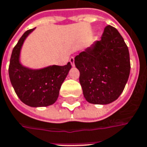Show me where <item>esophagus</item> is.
I'll return each instance as SVG.
<instances>
[{
	"mask_svg": "<svg viewBox=\"0 0 147 147\" xmlns=\"http://www.w3.org/2000/svg\"><path fill=\"white\" fill-rule=\"evenodd\" d=\"M70 62H71V64L72 66L75 65V59H74V57H71L70 58Z\"/></svg>",
	"mask_w": 147,
	"mask_h": 147,
	"instance_id": "esophagus-1",
	"label": "esophagus"
}]
</instances>
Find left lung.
I'll use <instances>...</instances> for the list:
<instances>
[{"label":"left lung","mask_w":147,"mask_h":147,"mask_svg":"<svg viewBox=\"0 0 147 147\" xmlns=\"http://www.w3.org/2000/svg\"><path fill=\"white\" fill-rule=\"evenodd\" d=\"M79 81L86 100L107 105L120 96L128 81L131 64L129 50L118 30L105 27L101 39L75 57Z\"/></svg>","instance_id":"8db88e82"}]
</instances>
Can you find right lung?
<instances>
[{"mask_svg": "<svg viewBox=\"0 0 147 147\" xmlns=\"http://www.w3.org/2000/svg\"><path fill=\"white\" fill-rule=\"evenodd\" d=\"M35 28L26 30L13 48L9 77L17 96L23 103L32 107H48L54 104L59 96L61 84L71 68L67 65H50L42 69H30L20 62V53L26 38Z\"/></svg>", "mask_w": 147, "mask_h": 147, "instance_id": "right-lung-1", "label": "right lung"}]
</instances>
